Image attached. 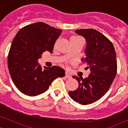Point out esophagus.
<instances>
[{
  "label": "esophagus",
  "instance_id": "esophagus-1",
  "mask_svg": "<svg viewBox=\"0 0 128 128\" xmlns=\"http://www.w3.org/2000/svg\"><path fill=\"white\" fill-rule=\"evenodd\" d=\"M65 78H67V79H70V78H71V77H70V75H68V74H67V73H66V75H65Z\"/></svg>",
  "mask_w": 128,
  "mask_h": 128
}]
</instances>
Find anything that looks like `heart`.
<instances>
[{
	"instance_id": "1",
	"label": "heart",
	"mask_w": 128,
	"mask_h": 128,
	"mask_svg": "<svg viewBox=\"0 0 128 128\" xmlns=\"http://www.w3.org/2000/svg\"><path fill=\"white\" fill-rule=\"evenodd\" d=\"M72 38H79V37H77V36H73Z\"/></svg>"
}]
</instances>
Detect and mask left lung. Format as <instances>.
<instances>
[{
	"instance_id": "left-lung-1",
	"label": "left lung",
	"mask_w": 128,
	"mask_h": 128,
	"mask_svg": "<svg viewBox=\"0 0 128 128\" xmlns=\"http://www.w3.org/2000/svg\"><path fill=\"white\" fill-rule=\"evenodd\" d=\"M76 33L86 40V57L82 60L87 63L90 74L85 78L73 76L79 86L68 94L76 102L87 105L100 99L111 86L117 73L116 54L111 41L96 30L80 29Z\"/></svg>"
}]
</instances>
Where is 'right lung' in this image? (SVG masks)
Returning <instances> with one entry per match:
<instances>
[{"label": "right lung", "instance_id": "add662e5", "mask_svg": "<svg viewBox=\"0 0 128 128\" xmlns=\"http://www.w3.org/2000/svg\"><path fill=\"white\" fill-rule=\"evenodd\" d=\"M61 33L60 29L41 22L27 25L17 32L9 50L8 67L14 84L22 93L39 95L56 78L65 76L64 70L59 66L42 69L38 63L43 52L52 53Z\"/></svg>", "mask_w": 128, "mask_h": 128}]
</instances>
